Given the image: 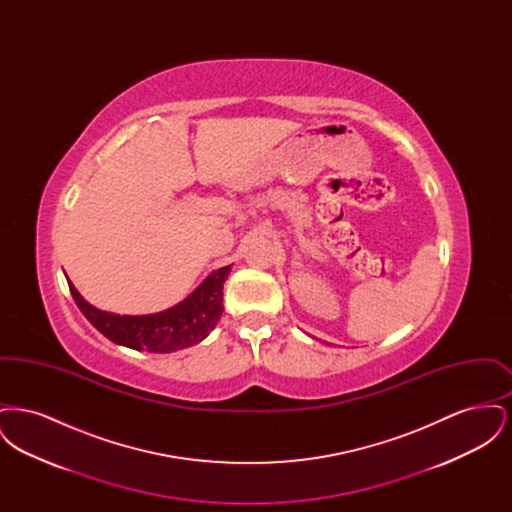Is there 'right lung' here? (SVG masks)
<instances>
[{
    "mask_svg": "<svg viewBox=\"0 0 512 512\" xmlns=\"http://www.w3.org/2000/svg\"><path fill=\"white\" fill-rule=\"evenodd\" d=\"M230 268L228 265L213 270L184 301L151 315L107 313L90 305L71 280L69 288L82 315L113 343L136 351L174 353L205 340L217 326L224 311L222 288Z\"/></svg>",
    "mask_w": 512,
    "mask_h": 512,
    "instance_id": "1",
    "label": "right lung"
}]
</instances>
